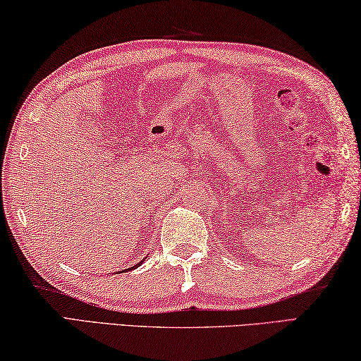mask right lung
I'll return each instance as SVG.
<instances>
[{
  "label": "right lung",
  "mask_w": 361,
  "mask_h": 361,
  "mask_svg": "<svg viewBox=\"0 0 361 361\" xmlns=\"http://www.w3.org/2000/svg\"><path fill=\"white\" fill-rule=\"evenodd\" d=\"M144 262H145V258H144V260H142V262H139V263H137V264H135V267H131V268H128V269H136V268H137V267H141V264H142V263H144ZM123 271H125V269H123Z\"/></svg>",
  "instance_id": "1"
}]
</instances>
